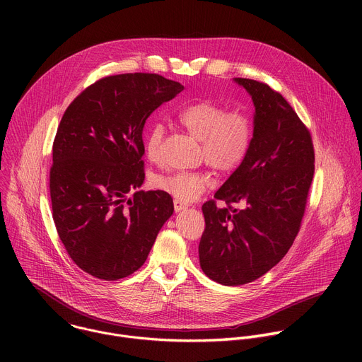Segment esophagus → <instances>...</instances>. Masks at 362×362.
<instances>
[{"instance_id":"esophagus-1","label":"esophagus","mask_w":362,"mask_h":362,"mask_svg":"<svg viewBox=\"0 0 362 362\" xmlns=\"http://www.w3.org/2000/svg\"><path fill=\"white\" fill-rule=\"evenodd\" d=\"M173 203H175V211H176V212L185 211V209H187V208H189V204H187V203H185V202L179 200V199H175V200H173Z\"/></svg>"}]
</instances>
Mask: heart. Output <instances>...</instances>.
<instances>
[{"instance_id": "1", "label": "heart", "mask_w": 362, "mask_h": 362, "mask_svg": "<svg viewBox=\"0 0 362 362\" xmlns=\"http://www.w3.org/2000/svg\"><path fill=\"white\" fill-rule=\"evenodd\" d=\"M177 123L200 140V158L218 172L236 170L250 150L253 122L243 110H228L218 103L202 100L182 109ZM163 136L165 127L160 123H154L146 130L144 151L153 163L162 160ZM211 183V176L204 172H170L153 177L154 187L179 200L199 197Z\"/></svg>"}]
</instances>
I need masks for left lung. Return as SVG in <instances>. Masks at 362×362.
<instances>
[{"label": "left lung", "mask_w": 362, "mask_h": 362, "mask_svg": "<svg viewBox=\"0 0 362 362\" xmlns=\"http://www.w3.org/2000/svg\"><path fill=\"white\" fill-rule=\"evenodd\" d=\"M235 81L253 100V139L243 163L202 206L206 226L199 243L202 271L226 286L261 278L286 255L315 172L311 133L289 103L265 83Z\"/></svg>", "instance_id": "obj_1"}]
</instances>
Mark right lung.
Returning <instances> with one entry per match:
<instances>
[{
  "label": "right lung",
  "mask_w": 362,
  "mask_h": 362,
  "mask_svg": "<svg viewBox=\"0 0 362 362\" xmlns=\"http://www.w3.org/2000/svg\"><path fill=\"white\" fill-rule=\"evenodd\" d=\"M185 87L150 73L100 78L67 107L53 144L49 196L57 233L88 275L117 281L147 259L173 199L139 190L147 117Z\"/></svg>",
  "instance_id": "right-lung-1"
}]
</instances>
